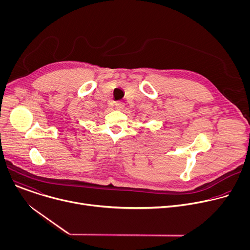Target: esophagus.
Segmentation results:
<instances>
[{"label": "esophagus", "mask_w": 250, "mask_h": 250, "mask_svg": "<svg viewBox=\"0 0 250 250\" xmlns=\"http://www.w3.org/2000/svg\"><path fill=\"white\" fill-rule=\"evenodd\" d=\"M116 108H117V110H119V111L124 110V108H125V103H123V102H118V103H116Z\"/></svg>", "instance_id": "obj_1"}]
</instances>
